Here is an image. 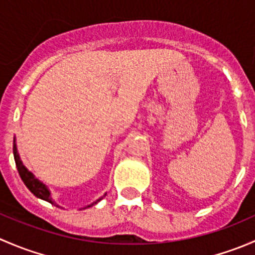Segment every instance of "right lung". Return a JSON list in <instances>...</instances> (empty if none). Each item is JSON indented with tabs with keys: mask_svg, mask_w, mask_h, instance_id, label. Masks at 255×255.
<instances>
[{
	"mask_svg": "<svg viewBox=\"0 0 255 255\" xmlns=\"http://www.w3.org/2000/svg\"><path fill=\"white\" fill-rule=\"evenodd\" d=\"M13 156H14V161H16L17 170H18V173H19L20 179L23 180V182H24L25 186L28 187V190H29V191L32 192L34 196H37L38 199L44 200V201H47L51 205H56V202L54 201L53 197H51V192H50V190L48 189L47 185L43 184L40 180H38L32 171H29L24 165H23L22 160H20L19 153H18V149H17L16 137H14V139H13ZM104 196H106V194H105ZM102 199H104V197H100L99 200L94 201L91 205H87V206H85L84 208L94 206V205H96L97 202L101 201ZM56 206H58V205H56Z\"/></svg>",
	"mask_w": 255,
	"mask_h": 255,
	"instance_id": "right-lung-1",
	"label": "right lung"
}]
</instances>
